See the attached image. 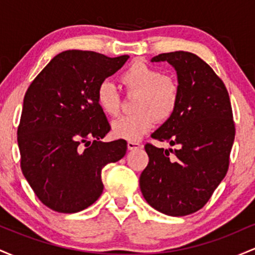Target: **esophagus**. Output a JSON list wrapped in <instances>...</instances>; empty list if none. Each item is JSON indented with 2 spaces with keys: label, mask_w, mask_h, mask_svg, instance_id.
Masks as SVG:
<instances>
[{
  "label": "esophagus",
  "mask_w": 255,
  "mask_h": 255,
  "mask_svg": "<svg viewBox=\"0 0 255 255\" xmlns=\"http://www.w3.org/2000/svg\"><path fill=\"white\" fill-rule=\"evenodd\" d=\"M127 147L128 150H136V148H140L141 147V145L139 144V142H135V141H128L127 142Z\"/></svg>",
  "instance_id": "obj_1"
}]
</instances>
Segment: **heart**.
I'll return each instance as SVG.
<instances>
[{
  "label": "heart",
  "instance_id": "heart-1",
  "mask_svg": "<svg viewBox=\"0 0 255 255\" xmlns=\"http://www.w3.org/2000/svg\"><path fill=\"white\" fill-rule=\"evenodd\" d=\"M120 80L128 95H136L133 110L135 114L113 122L111 131L118 139L137 141L147 134L156 122L169 121L180 103V86L175 79L142 61H134L122 73ZM98 107L108 116H118L121 110V96L110 81L104 80L96 90Z\"/></svg>",
  "mask_w": 255,
  "mask_h": 255
}]
</instances>
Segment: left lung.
Segmentation results:
<instances>
[{
	"mask_svg": "<svg viewBox=\"0 0 255 255\" xmlns=\"http://www.w3.org/2000/svg\"><path fill=\"white\" fill-rule=\"evenodd\" d=\"M151 61L170 63L180 86L176 113L151 136L177 148L145 145L150 160L140 189L157 211L180 217L204 207L227 175L235 137L233 110L223 81L195 54L166 52Z\"/></svg>",
	"mask_w": 255,
	"mask_h": 255,
	"instance_id": "8db88e82",
	"label": "left lung"
}]
</instances>
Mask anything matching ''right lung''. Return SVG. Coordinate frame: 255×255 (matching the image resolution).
<instances>
[{
    "label": "right lung",
    "mask_w": 255,
    "mask_h": 255,
    "mask_svg": "<svg viewBox=\"0 0 255 255\" xmlns=\"http://www.w3.org/2000/svg\"><path fill=\"white\" fill-rule=\"evenodd\" d=\"M128 58L63 51L26 91L17 127L20 165L49 209L61 213L87 209L103 192L102 169L126 154V140H101L110 125L96 101V90Z\"/></svg>",
    "instance_id": "right-lung-1"
}]
</instances>
